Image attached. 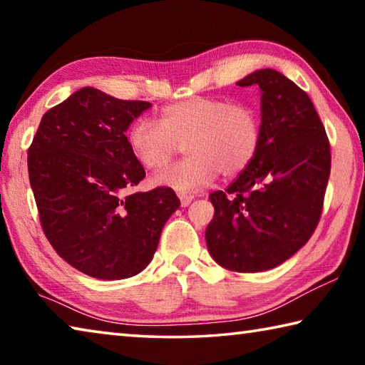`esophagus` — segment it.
I'll return each mask as SVG.
<instances>
[{"mask_svg": "<svg viewBox=\"0 0 365 365\" xmlns=\"http://www.w3.org/2000/svg\"><path fill=\"white\" fill-rule=\"evenodd\" d=\"M191 201H193V196L180 195V202H182V206H183V207H187Z\"/></svg>", "mask_w": 365, "mask_h": 365, "instance_id": "obj_1", "label": "esophagus"}]
</instances>
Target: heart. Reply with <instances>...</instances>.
I'll return each instance as SVG.
<instances>
[{
  "instance_id": "heart-1",
  "label": "heart",
  "mask_w": 365,
  "mask_h": 365,
  "mask_svg": "<svg viewBox=\"0 0 365 365\" xmlns=\"http://www.w3.org/2000/svg\"><path fill=\"white\" fill-rule=\"evenodd\" d=\"M128 146L143 168H168L185 143L188 158L153 178L158 187L195 193L217 178L243 172L261 141V120L250 104L195 96L165 106L158 122L140 119L127 133Z\"/></svg>"
}]
</instances>
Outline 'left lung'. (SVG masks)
<instances>
[{"label": "left lung", "mask_w": 365, "mask_h": 365, "mask_svg": "<svg viewBox=\"0 0 365 365\" xmlns=\"http://www.w3.org/2000/svg\"><path fill=\"white\" fill-rule=\"evenodd\" d=\"M237 85L261 88V141L237 180L209 196L206 243L222 267L262 272L285 262L316 230L330 143L311 98L283 73L261 69Z\"/></svg>", "instance_id": "obj_1"}]
</instances>
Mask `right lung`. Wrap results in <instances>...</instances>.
I'll list each match as a JSON object with an SVG mask.
<instances>
[{
    "mask_svg": "<svg viewBox=\"0 0 365 365\" xmlns=\"http://www.w3.org/2000/svg\"><path fill=\"white\" fill-rule=\"evenodd\" d=\"M150 108L85 86L46 110L29 148L43 232L66 262L93 279L140 274L180 206L172 188L130 193L146 174L125 132Z\"/></svg>",
    "mask_w": 365,
    "mask_h": 365,
    "instance_id": "1",
    "label": "right lung"
}]
</instances>
